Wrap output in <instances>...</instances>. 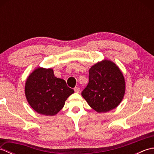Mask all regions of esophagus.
<instances>
[{
	"label": "esophagus",
	"mask_w": 154,
	"mask_h": 154,
	"mask_svg": "<svg viewBox=\"0 0 154 154\" xmlns=\"http://www.w3.org/2000/svg\"><path fill=\"white\" fill-rule=\"evenodd\" d=\"M75 93H80V89L79 87H75L74 89Z\"/></svg>",
	"instance_id": "34e87169"
}]
</instances>
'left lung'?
<instances>
[{
  "label": "left lung",
  "instance_id": "obj_1",
  "mask_svg": "<svg viewBox=\"0 0 154 154\" xmlns=\"http://www.w3.org/2000/svg\"><path fill=\"white\" fill-rule=\"evenodd\" d=\"M89 79L81 95L93 109L106 112L119 105L125 94L126 82L115 63L105 59L97 62L89 69Z\"/></svg>",
  "mask_w": 154,
  "mask_h": 154
}]
</instances>
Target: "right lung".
<instances>
[{
  "mask_svg": "<svg viewBox=\"0 0 154 154\" xmlns=\"http://www.w3.org/2000/svg\"><path fill=\"white\" fill-rule=\"evenodd\" d=\"M24 91L32 109L42 115L50 116L56 115L67 98L74 93L65 80L55 76L53 69L40 67L29 75Z\"/></svg>",
  "mask_w": 154,
  "mask_h": 154,
  "instance_id": "add662e5",
  "label": "right lung"
}]
</instances>
